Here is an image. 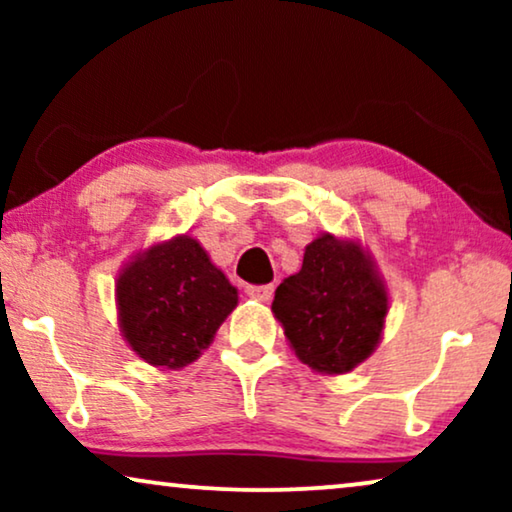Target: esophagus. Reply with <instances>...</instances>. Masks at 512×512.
Segmentation results:
<instances>
[{"mask_svg":"<svg viewBox=\"0 0 512 512\" xmlns=\"http://www.w3.org/2000/svg\"><path fill=\"white\" fill-rule=\"evenodd\" d=\"M272 291H275V286L272 284H247L244 286V293H247L249 298H256V300H270L272 298Z\"/></svg>","mask_w":512,"mask_h":512,"instance_id":"34e87169","label":"esophagus"}]
</instances>
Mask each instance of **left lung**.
<instances>
[{
  "label": "left lung",
  "instance_id": "8db88e82",
  "mask_svg": "<svg viewBox=\"0 0 512 512\" xmlns=\"http://www.w3.org/2000/svg\"><path fill=\"white\" fill-rule=\"evenodd\" d=\"M272 312L300 361L347 373L368 359L387 317V291L359 244L319 237L303 268L277 286Z\"/></svg>",
  "mask_w": 512,
  "mask_h": 512
}]
</instances>
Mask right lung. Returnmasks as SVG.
Masks as SVG:
<instances>
[{
	"label": "right lung",
	"instance_id": "right-lung-1",
	"mask_svg": "<svg viewBox=\"0 0 512 512\" xmlns=\"http://www.w3.org/2000/svg\"><path fill=\"white\" fill-rule=\"evenodd\" d=\"M125 340L153 366L198 359L237 305V291L191 237L158 244L116 286Z\"/></svg>",
	"mask_w": 512,
	"mask_h": 512
}]
</instances>
